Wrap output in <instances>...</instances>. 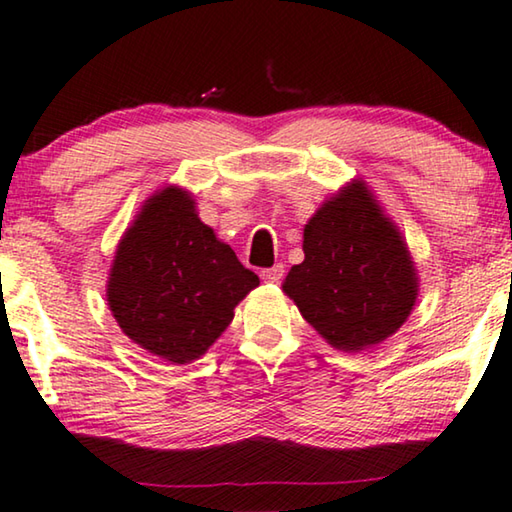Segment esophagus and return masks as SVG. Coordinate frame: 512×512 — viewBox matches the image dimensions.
<instances>
[{"label":"esophagus","instance_id":"obj_1","mask_svg":"<svg viewBox=\"0 0 512 512\" xmlns=\"http://www.w3.org/2000/svg\"><path fill=\"white\" fill-rule=\"evenodd\" d=\"M261 277H263V281L277 284V281H281V277H284V265L277 263V265H272V268H268V270H261Z\"/></svg>","mask_w":512,"mask_h":512}]
</instances>
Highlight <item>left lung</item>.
<instances>
[{
    "label": "left lung",
    "instance_id": "1",
    "mask_svg": "<svg viewBox=\"0 0 512 512\" xmlns=\"http://www.w3.org/2000/svg\"><path fill=\"white\" fill-rule=\"evenodd\" d=\"M305 261L284 293L330 346L358 353L395 335L418 300L409 244L365 180L346 182L305 224Z\"/></svg>",
    "mask_w": 512,
    "mask_h": 512
}]
</instances>
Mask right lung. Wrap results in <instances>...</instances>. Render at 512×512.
Masks as SVG:
<instances>
[{
  "label": "right lung",
  "instance_id": "obj_1",
  "mask_svg": "<svg viewBox=\"0 0 512 512\" xmlns=\"http://www.w3.org/2000/svg\"><path fill=\"white\" fill-rule=\"evenodd\" d=\"M261 284L196 212L187 189L147 198L110 265L106 300L133 344L173 365L207 353Z\"/></svg>",
  "mask_w": 512,
  "mask_h": 512
}]
</instances>
